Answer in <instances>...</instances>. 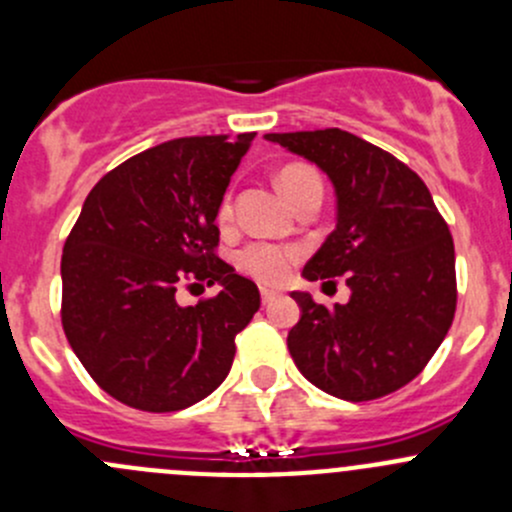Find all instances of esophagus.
Here are the masks:
<instances>
[{"label":"esophagus","instance_id":"1","mask_svg":"<svg viewBox=\"0 0 512 512\" xmlns=\"http://www.w3.org/2000/svg\"><path fill=\"white\" fill-rule=\"evenodd\" d=\"M260 297H262V304H272L277 297H280V292H275V289L262 287V289H260Z\"/></svg>","mask_w":512,"mask_h":512}]
</instances>
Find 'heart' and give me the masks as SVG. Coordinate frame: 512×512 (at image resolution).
Returning <instances> with one entry per match:
<instances>
[{
    "label": "heart",
    "instance_id": "1",
    "mask_svg": "<svg viewBox=\"0 0 512 512\" xmlns=\"http://www.w3.org/2000/svg\"><path fill=\"white\" fill-rule=\"evenodd\" d=\"M280 188L292 203H297L307 190H322V180H319L317 170L309 165H287L280 173ZM220 223H227L232 218V195L227 193L220 203L218 210ZM237 267L255 280L267 282V285H277L289 275V267L299 260L297 247L275 245V242H250L237 252Z\"/></svg>",
    "mask_w": 512,
    "mask_h": 512
}]
</instances>
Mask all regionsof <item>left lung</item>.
Segmentation results:
<instances>
[{
	"label": "left lung",
	"instance_id": "8db88e82",
	"mask_svg": "<svg viewBox=\"0 0 512 512\" xmlns=\"http://www.w3.org/2000/svg\"><path fill=\"white\" fill-rule=\"evenodd\" d=\"M265 138L317 163L334 183L337 227L304 277L347 275L352 289L334 309L292 292L302 307L287 337L294 364L337 399L394 394L426 369L456 314V250L446 220L409 165L354 133L324 128Z\"/></svg>",
	"mask_w": 512,
	"mask_h": 512
}]
</instances>
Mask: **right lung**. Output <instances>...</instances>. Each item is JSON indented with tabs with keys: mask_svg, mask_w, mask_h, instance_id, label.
Instances as JSON below:
<instances>
[{
	"mask_svg": "<svg viewBox=\"0 0 512 512\" xmlns=\"http://www.w3.org/2000/svg\"><path fill=\"white\" fill-rule=\"evenodd\" d=\"M255 133L173 138L94 185L61 255V324L91 379L151 414L188 409L225 381L260 292L218 257L215 225ZM198 281L221 292L180 308Z\"/></svg>",
	"mask_w": 512,
	"mask_h": 512,
	"instance_id": "obj_1",
	"label": "right lung"
}]
</instances>
